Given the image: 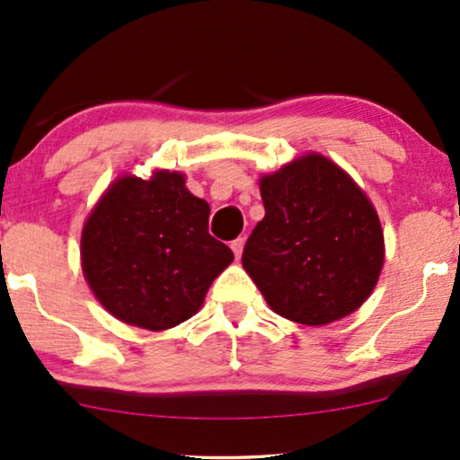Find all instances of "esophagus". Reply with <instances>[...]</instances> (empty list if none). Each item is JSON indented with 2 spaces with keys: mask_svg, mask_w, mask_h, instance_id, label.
Returning a JSON list of instances; mask_svg holds the SVG:
<instances>
[{
  "mask_svg": "<svg viewBox=\"0 0 460 460\" xmlns=\"http://www.w3.org/2000/svg\"><path fill=\"white\" fill-rule=\"evenodd\" d=\"M230 247H232V252H234L236 260H239L241 253H243V247H245V239H234L230 243Z\"/></svg>",
  "mask_w": 460,
  "mask_h": 460,
  "instance_id": "esophagus-1",
  "label": "esophagus"
}]
</instances>
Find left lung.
I'll return each mask as SVG.
<instances>
[{
  "mask_svg": "<svg viewBox=\"0 0 460 460\" xmlns=\"http://www.w3.org/2000/svg\"><path fill=\"white\" fill-rule=\"evenodd\" d=\"M264 219L243 269L286 320L324 326L354 314L377 286L384 232L358 183L320 153L260 177Z\"/></svg>",
  "mask_w": 460,
  "mask_h": 460,
  "instance_id": "8db88e82",
  "label": "left lung"
}]
</instances>
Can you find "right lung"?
<instances>
[{"mask_svg": "<svg viewBox=\"0 0 460 460\" xmlns=\"http://www.w3.org/2000/svg\"><path fill=\"white\" fill-rule=\"evenodd\" d=\"M208 213L183 172L112 181L81 232L83 275L102 307L153 332L196 315L215 277L234 260L208 234Z\"/></svg>", "mask_w": 460, "mask_h": 460, "instance_id": "add662e5", "label": "right lung"}]
</instances>
